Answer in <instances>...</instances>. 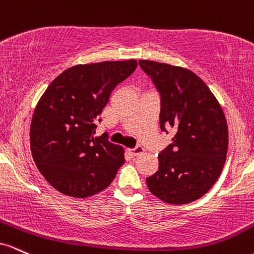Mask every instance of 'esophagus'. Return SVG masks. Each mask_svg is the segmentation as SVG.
<instances>
[{
  "mask_svg": "<svg viewBox=\"0 0 254 254\" xmlns=\"http://www.w3.org/2000/svg\"><path fill=\"white\" fill-rule=\"evenodd\" d=\"M128 152H129L132 156H140L145 152V149L139 145V146L134 147V149H128Z\"/></svg>",
  "mask_w": 254,
  "mask_h": 254,
  "instance_id": "1",
  "label": "esophagus"
}]
</instances>
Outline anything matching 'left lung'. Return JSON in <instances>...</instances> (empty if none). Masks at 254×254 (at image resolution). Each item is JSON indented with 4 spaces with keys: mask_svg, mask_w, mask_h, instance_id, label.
Instances as JSON below:
<instances>
[{
    "mask_svg": "<svg viewBox=\"0 0 254 254\" xmlns=\"http://www.w3.org/2000/svg\"><path fill=\"white\" fill-rule=\"evenodd\" d=\"M139 64L161 93V129L175 132L173 144L158 155L159 168L146 179L147 187L165 203L190 204L209 192L226 163V115L192 70L150 60Z\"/></svg>",
    "mask_w": 254,
    "mask_h": 254,
    "instance_id": "obj_1",
    "label": "left lung"
}]
</instances>
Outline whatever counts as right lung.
<instances>
[{
	"instance_id": "right-lung-1",
	"label": "right lung",
	"mask_w": 254,
	"mask_h": 254,
	"mask_svg": "<svg viewBox=\"0 0 254 254\" xmlns=\"http://www.w3.org/2000/svg\"><path fill=\"white\" fill-rule=\"evenodd\" d=\"M138 62L76 64L44 91L33 113L30 145L39 173L62 194L89 198L112 184L125 163V149L95 136V121L110 93Z\"/></svg>"
}]
</instances>
